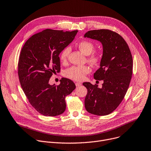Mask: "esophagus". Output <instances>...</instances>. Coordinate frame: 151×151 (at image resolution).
Here are the masks:
<instances>
[{
    "mask_svg": "<svg viewBox=\"0 0 151 151\" xmlns=\"http://www.w3.org/2000/svg\"><path fill=\"white\" fill-rule=\"evenodd\" d=\"M75 84H76V86L77 87H78V86H81V85H82V84H81V83H79V82H76Z\"/></svg>",
    "mask_w": 151,
    "mask_h": 151,
    "instance_id": "esophagus-1",
    "label": "esophagus"
}]
</instances>
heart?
I'll return each mask as SVG.
<instances>
[{"instance_id":"heart-1","label":"heart","mask_w":151,"mask_h":151,"mask_svg":"<svg viewBox=\"0 0 151 151\" xmlns=\"http://www.w3.org/2000/svg\"><path fill=\"white\" fill-rule=\"evenodd\" d=\"M77 46L80 51L85 55H89L88 60L92 65H97L100 60V57L98 53L91 54L94 51V46L92 42L88 40H83L78 43ZM71 49L69 46L65 48L60 54V60L62 62H66ZM89 73V68L87 66H73L66 69L64 76L75 81H81L84 79L85 76Z\"/></svg>"}]
</instances>
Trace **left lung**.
<instances>
[{"label":"left lung","instance_id":"8db88e82","mask_svg":"<svg viewBox=\"0 0 151 151\" xmlns=\"http://www.w3.org/2000/svg\"><path fill=\"white\" fill-rule=\"evenodd\" d=\"M84 37L102 44L100 67L94 77L103 81L101 88L89 82L83 83L88 89L85 106L92 114L108 115L119 106L129 88L132 74V54L123 38L111 30L89 31Z\"/></svg>","mask_w":151,"mask_h":151}]
</instances>
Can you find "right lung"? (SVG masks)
Wrapping results in <instances>:
<instances>
[{
  "label": "right lung",
  "instance_id": "right-lung-1",
  "mask_svg": "<svg viewBox=\"0 0 151 151\" xmlns=\"http://www.w3.org/2000/svg\"><path fill=\"white\" fill-rule=\"evenodd\" d=\"M77 32L46 29L31 36L22 49L18 63L20 83L32 106L43 115L63 114L65 99L76 88L66 78H62L57 86L50 85L49 80L53 73L60 72L59 54Z\"/></svg>",
  "mask_w": 151,
  "mask_h": 151
}]
</instances>
